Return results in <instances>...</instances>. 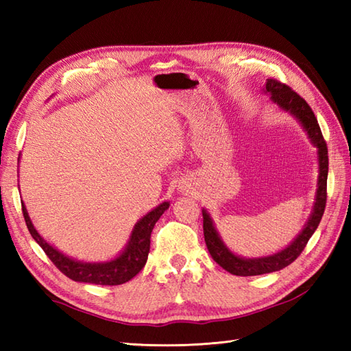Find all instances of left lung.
<instances>
[{"label": "left lung", "instance_id": "8db88e82", "mask_svg": "<svg viewBox=\"0 0 351 351\" xmlns=\"http://www.w3.org/2000/svg\"><path fill=\"white\" fill-rule=\"evenodd\" d=\"M263 92L265 95H270V99L273 104H276V106L289 116H293L295 121L302 125V128L306 132L311 143L317 147L318 181L315 191V202L314 206H312V213L309 215L306 225L303 226L300 234L297 235L285 249L276 252L273 255L261 258H243L230 250L225 244V241L221 240L219 230L215 229L210 213L204 208V235L208 252H210L213 259L221 268H225L226 271L235 276H258L273 273L282 270V268H285L291 263H294L297 256H299L303 249L306 247L309 238L314 235L319 221H322L326 208V187L327 173H329V158H327V146L314 111L311 110L308 102L300 98L294 90H291L288 86L282 84L276 80H267L265 86L263 87Z\"/></svg>", "mask_w": 351, "mask_h": 351}]
</instances>
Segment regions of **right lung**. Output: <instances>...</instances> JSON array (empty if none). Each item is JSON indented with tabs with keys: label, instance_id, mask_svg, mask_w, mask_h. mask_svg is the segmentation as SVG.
I'll return each mask as SVG.
<instances>
[{
	"label": "right lung",
	"instance_id": "obj_1",
	"mask_svg": "<svg viewBox=\"0 0 351 351\" xmlns=\"http://www.w3.org/2000/svg\"><path fill=\"white\" fill-rule=\"evenodd\" d=\"M169 205V202H162L158 206H155L152 211L143 215L134 225L125 249L116 258L104 261V263H86V261H78L64 255L63 252L51 245L37 232L27 213L24 202H22V213H24L27 228L34 238V241L40 245L58 270L68 276L69 279L75 282L95 283V285H121V283L131 280L145 267L149 255V247H151V232L155 223L160 220Z\"/></svg>",
	"mask_w": 351,
	"mask_h": 351
}]
</instances>
